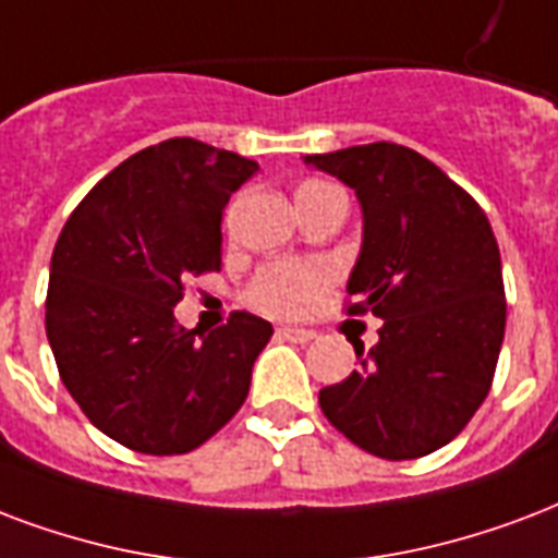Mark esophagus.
<instances>
[{"instance_id":"obj_1","label":"esophagus","mask_w":558,"mask_h":558,"mask_svg":"<svg viewBox=\"0 0 558 558\" xmlns=\"http://www.w3.org/2000/svg\"><path fill=\"white\" fill-rule=\"evenodd\" d=\"M280 339H287V342H295V345H307L316 339V330H310V327H278Z\"/></svg>"}]
</instances>
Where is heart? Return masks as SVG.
I'll use <instances>...</instances> for the list:
<instances>
[{
    "label": "heart",
    "mask_w": 558,
    "mask_h": 558,
    "mask_svg": "<svg viewBox=\"0 0 558 558\" xmlns=\"http://www.w3.org/2000/svg\"><path fill=\"white\" fill-rule=\"evenodd\" d=\"M313 186H325L322 181H310L301 190H313ZM298 190V193H301ZM330 269L325 263L313 260H280L263 266L248 287V301L263 313L271 316H301L307 313L322 289L330 283Z\"/></svg>",
    "instance_id": "obj_1"
}]
</instances>
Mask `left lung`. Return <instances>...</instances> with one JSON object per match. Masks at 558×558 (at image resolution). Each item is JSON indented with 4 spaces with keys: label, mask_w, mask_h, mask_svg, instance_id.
I'll use <instances>...</instances> for the list:
<instances>
[{
    "label": "left lung",
    "mask_w": 558,
    "mask_h": 558,
    "mask_svg": "<svg viewBox=\"0 0 558 558\" xmlns=\"http://www.w3.org/2000/svg\"><path fill=\"white\" fill-rule=\"evenodd\" d=\"M363 204L348 316L383 318L360 368L325 386L336 430L380 459L427 457L465 430L495 380L506 330L500 248L486 213L439 166L398 143L307 155Z\"/></svg>",
    "instance_id": "8db88e82"
}]
</instances>
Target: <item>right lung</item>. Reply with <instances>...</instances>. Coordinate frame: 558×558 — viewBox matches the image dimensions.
Listing matches in <instances>:
<instances>
[{
  "label": "right lung",
  "instance_id": "1",
  "mask_svg": "<svg viewBox=\"0 0 558 558\" xmlns=\"http://www.w3.org/2000/svg\"><path fill=\"white\" fill-rule=\"evenodd\" d=\"M257 169L193 137L163 140L101 178L54 242L46 336L61 380L137 453H190L248 398L269 322L236 310L198 339L172 307L186 278L219 271L222 213Z\"/></svg>",
  "mask_w": 558,
  "mask_h": 558
}]
</instances>
